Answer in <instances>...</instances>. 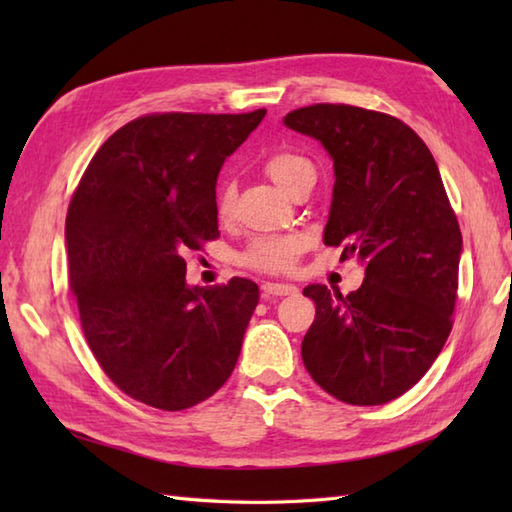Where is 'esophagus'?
<instances>
[{"mask_svg": "<svg viewBox=\"0 0 512 512\" xmlns=\"http://www.w3.org/2000/svg\"><path fill=\"white\" fill-rule=\"evenodd\" d=\"M266 297H284V295H295L297 286L292 284H279V281H266L262 286Z\"/></svg>", "mask_w": 512, "mask_h": 512, "instance_id": "1", "label": "esophagus"}]
</instances>
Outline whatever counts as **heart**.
Listing matches in <instances>:
<instances>
[{
  "mask_svg": "<svg viewBox=\"0 0 512 512\" xmlns=\"http://www.w3.org/2000/svg\"><path fill=\"white\" fill-rule=\"evenodd\" d=\"M266 173L281 189L290 191L306 173H314V167L308 158L295 154V151H277L266 160ZM233 204V184L224 182L220 193H217V215L222 220L231 217ZM303 246H306V239L301 235H262L248 244L242 255V264L262 270V273H288L297 264Z\"/></svg>",
  "mask_w": 512,
  "mask_h": 512,
  "instance_id": "obj_1",
  "label": "heart"
}]
</instances>
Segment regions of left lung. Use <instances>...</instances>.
I'll list each match as a JSON object with an SVG mask.
<instances>
[{"label":"left lung","mask_w":512,"mask_h":512,"mask_svg":"<svg viewBox=\"0 0 512 512\" xmlns=\"http://www.w3.org/2000/svg\"><path fill=\"white\" fill-rule=\"evenodd\" d=\"M284 125L319 140L334 162L323 242L365 266L343 297L310 284L317 317L301 358L321 389L347 405H385L427 374L451 332L462 233L436 160L398 118L319 103Z\"/></svg>","instance_id":"left-lung-1"}]
</instances>
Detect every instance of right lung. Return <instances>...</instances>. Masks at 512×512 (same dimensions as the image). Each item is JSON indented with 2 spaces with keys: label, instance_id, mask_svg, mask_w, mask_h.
<instances>
[{
  "label": "right lung",
  "instance_id": "1",
  "mask_svg": "<svg viewBox=\"0 0 512 512\" xmlns=\"http://www.w3.org/2000/svg\"><path fill=\"white\" fill-rule=\"evenodd\" d=\"M264 116L136 118L105 140L74 191L65 244L83 334L112 383L149 407L198 405L242 352L257 284L189 286L184 253L220 237L217 173Z\"/></svg>",
  "mask_w": 512,
  "mask_h": 512
}]
</instances>
